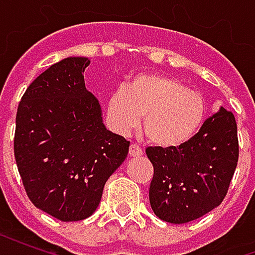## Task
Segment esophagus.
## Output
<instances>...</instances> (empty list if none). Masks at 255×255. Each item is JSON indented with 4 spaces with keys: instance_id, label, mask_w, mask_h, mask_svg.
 <instances>
[{
    "instance_id": "esophagus-1",
    "label": "esophagus",
    "mask_w": 255,
    "mask_h": 255,
    "mask_svg": "<svg viewBox=\"0 0 255 255\" xmlns=\"http://www.w3.org/2000/svg\"><path fill=\"white\" fill-rule=\"evenodd\" d=\"M128 154L131 157H139V155L143 154V150L139 147L136 143H132L129 146V150H128Z\"/></svg>"
}]
</instances>
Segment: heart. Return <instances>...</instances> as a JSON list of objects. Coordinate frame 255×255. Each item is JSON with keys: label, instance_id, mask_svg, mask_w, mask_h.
Masks as SVG:
<instances>
[{"label": "heart", "instance_id": "obj_1", "mask_svg": "<svg viewBox=\"0 0 255 255\" xmlns=\"http://www.w3.org/2000/svg\"><path fill=\"white\" fill-rule=\"evenodd\" d=\"M205 115L203 95L164 73H139L108 100V117L116 132L132 131L143 116L147 140L165 149L187 143L201 128Z\"/></svg>", "mask_w": 255, "mask_h": 255}]
</instances>
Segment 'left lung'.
Wrapping results in <instances>:
<instances>
[{"label":"left lung","mask_w":255,"mask_h":255,"mask_svg":"<svg viewBox=\"0 0 255 255\" xmlns=\"http://www.w3.org/2000/svg\"><path fill=\"white\" fill-rule=\"evenodd\" d=\"M154 168L150 206L158 219L184 224L217 208L227 195L239 158L232 112L220 108L179 147H147Z\"/></svg>","instance_id":"8db88e82"}]
</instances>
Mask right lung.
<instances>
[{
	"instance_id": "add662e5",
	"label": "right lung",
	"mask_w": 255,
	"mask_h": 255,
	"mask_svg": "<svg viewBox=\"0 0 255 255\" xmlns=\"http://www.w3.org/2000/svg\"><path fill=\"white\" fill-rule=\"evenodd\" d=\"M87 57L53 64L21 97L14 158L30 201L61 221L90 217L129 142L106 129L98 100L86 89Z\"/></svg>"
}]
</instances>
